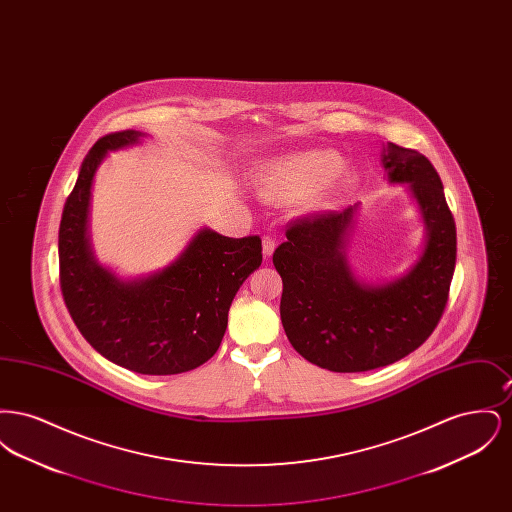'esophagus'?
Instances as JSON below:
<instances>
[{"instance_id": "1", "label": "esophagus", "mask_w": 512, "mask_h": 512, "mask_svg": "<svg viewBox=\"0 0 512 512\" xmlns=\"http://www.w3.org/2000/svg\"><path fill=\"white\" fill-rule=\"evenodd\" d=\"M274 249H276V240L272 236H265L263 238V255H265V259H268L274 253Z\"/></svg>"}]
</instances>
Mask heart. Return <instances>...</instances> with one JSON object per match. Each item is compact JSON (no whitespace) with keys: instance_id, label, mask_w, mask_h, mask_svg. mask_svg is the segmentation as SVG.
Segmentation results:
<instances>
[{"instance_id":"1","label":"heart","mask_w":512,"mask_h":512,"mask_svg":"<svg viewBox=\"0 0 512 512\" xmlns=\"http://www.w3.org/2000/svg\"><path fill=\"white\" fill-rule=\"evenodd\" d=\"M341 159L330 149H311L268 161L257 174V190L268 201H292L303 195H317L326 201L351 182V176L338 172Z\"/></svg>"}]
</instances>
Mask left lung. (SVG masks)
I'll return each mask as SVG.
<instances>
[{
  "label": "left lung",
  "instance_id": "1",
  "mask_svg": "<svg viewBox=\"0 0 512 512\" xmlns=\"http://www.w3.org/2000/svg\"><path fill=\"white\" fill-rule=\"evenodd\" d=\"M390 182H407L426 226L411 270L384 286L361 284L345 259L355 207L293 220L272 263L282 276L280 317L293 349L332 372L391 365L430 338L445 311L457 261V228L434 165L388 142Z\"/></svg>",
  "mask_w": 512,
  "mask_h": 512
}]
</instances>
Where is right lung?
<instances>
[{
  "label": "right lung",
  "mask_w": 512,
  "mask_h": 512,
  "mask_svg": "<svg viewBox=\"0 0 512 512\" xmlns=\"http://www.w3.org/2000/svg\"><path fill=\"white\" fill-rule=\"evenodd\" d=\"M142 136L107 134L84 157L59 224V282L76 328L105 359L138 374L169 376L217 353L232 299L261 267L263 247L259 236L226 238L203 228L174 263L147 278L126 282L98 265L88 240L94 174L107 151Z\"/></svg>",
  "instance_id": "right-lung-1"
}]
</instances>
